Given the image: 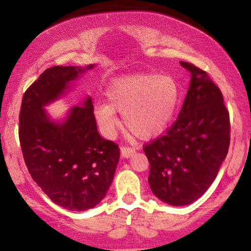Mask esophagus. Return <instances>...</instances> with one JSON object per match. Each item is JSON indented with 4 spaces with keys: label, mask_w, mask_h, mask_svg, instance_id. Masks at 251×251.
Here are the masks:
<instances>
[{
    "label": "esophagus",
    "mask_w": 251,
    "mask_h": 251,
    "mask_svg": "<svg viewBox=\"0 0 251 251\" xmlns=\"http://www.w3.org/2000/svg\"><path fill=\"white\" fill-rule=\"evenodd\" d=\"M120 150H122V155L124 158H128L129 155H131L135 151L134 148H129V146H123Z\"/></svg>",
    "instance_id": "1"
}]
</instances>
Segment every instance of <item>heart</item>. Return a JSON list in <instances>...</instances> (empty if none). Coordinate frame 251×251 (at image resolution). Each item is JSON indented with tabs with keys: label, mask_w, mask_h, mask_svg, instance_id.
Here are the masks:
<instances>
[{
	"label": "heart",
	"mask_w": 251,
	"mask_h": 251,
	"mask_svg": "<svg viewBox=\"0 0 251 251\" xmlns=\"http://www.w3.org/2000/svg\"><path fill=\"white\" fill-rule=\"evenodd\" d=\"M108 102L96 105L94 114L106 133L119 125L117 112L124 123L139 138L159 134L175 117L180 100V88L172 76L165 74H135L114 80L107 88Z\"/></svg>",
	"instance_id": "heart-1"
}]
</instances>
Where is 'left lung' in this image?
<instances>
[{"label": "left lung", "instance_id": "8db88e82", "mask_svg": "<svg viewBox=\"0 0 251 251\" xmlns=\"http://www.w3.org/2000/svg\"><path fill=\"white\" fill-rule=\"evenodd\" d=\"M191 82L177 120L144 145L152 192L170 205H188L201 197L226 159L230 118L221 89L205 71L180 61Z\"/></svg>", "mask_w": 251, "mask_h": 251}]
</instances>
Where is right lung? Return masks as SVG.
Returning <instances> with one entry per match:
<instances>
[{
    "label": "right lung",
    "mask_w": 251,
    "mask_h": 251,
    "mask_svg": "<svg viewBox=\"0 0 251 251\" xmlns=\"http://www.w3.org/2000/svg\"><path fill=\"white\" fill-rule=\"evenodd\" d=\"M89 68L93 65L46 70L25 92L19 116L20 144L31 178L51 201L72 211L94 208L105 197L120 150L100 137L91 98L74 106L63 124L50 122L42 107Z\"/></svg>",
    "instance_id": "right-lung-1"
}]
</instances>
